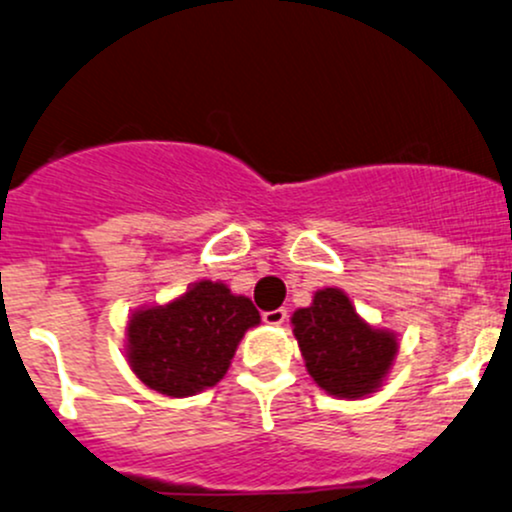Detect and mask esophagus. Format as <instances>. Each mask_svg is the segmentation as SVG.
Masks as SVG:
<instances>
[{
  "mask_svg": "<svg viewBox=\"0 0 512 512\" xmlns=\"http://www.w3.org/2000/svg\"><path fill=\"white\" fill-rule=\"evenodd\" d=\"M285 319H287L285 309H273V312H263V324H268V326L285 324Z\"/></svg>",
  "mask_w": 512,
  "mask_h": 512,
  "instance_id": "34e87169",
  "label": "esophagus"
}]
</instances>
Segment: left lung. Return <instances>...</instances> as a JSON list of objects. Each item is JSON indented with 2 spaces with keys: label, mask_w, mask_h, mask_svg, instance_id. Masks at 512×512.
<instances>
[{
  "label": "left lung",
  "mask_w": 512,
  "mask_h": 512,
  "mask_svg": "<svg viewBox=\"0 0 512 512\" xmlns=\"http://www.w3.org/2000/svg\"><path fill=\"white\" fill-rule=\"evenodd\" d=\"M309 377L336 399L380 392L392 372L399 336L363 319L341 287H321L290 317Z\"/></svg>",
  "instance_id": "1"
}]
</instances>
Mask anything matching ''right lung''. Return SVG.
Segmentation results:
<instances>
[{
  "instance_id": "right-lung-1",
  "label": "right lung",
  "mask_w": 512,
  "mask_h": 512,
  "mask_svg": "<svg viewBox=\"0 0 512 512\" xmlns=\"http://www.w3.org/2000/svg\"><path fill=\"white\" fill-rule=\"evenodd\" d=\"M261 324L249 297L203 278L164 304L137 307L125 324L130 370L154 392L186 399L227 375L244 333Z\"/></svg>"
}]
</instances>
